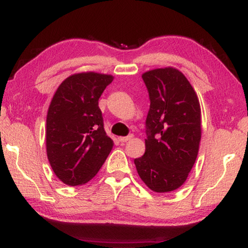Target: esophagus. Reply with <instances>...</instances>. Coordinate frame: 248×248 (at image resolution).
<instances>
[{"instance_id": "esophagus-1", "label": "esophagus", "mask_w": 248, "mask_h": 248, "mask_svg": "<svg viewBox=\"0 0 248 248\" xmlns=\"http://www.w3.org/2000/svg\"><path fill=\"white\" fill-rule=\"evenodd\" d=\"M132 138H133L132 134H129V136H127V137H119L118 140H119L120 142H127V141H129V140H131Z\"/></svg>"}]
</instances>
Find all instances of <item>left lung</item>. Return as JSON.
I'll return each instance as SVG.
<instances>
[{"label": "left lung", "instance_id": "8db88e82", "mask_svg": "<svg viewBox=\"0 0 248 248\" xmlns=\"http://www.w3.org/2000/svg\"><path fill=\"white\" fill-rule=\"evenodd\" d=\"M150 96L145 152L134 159L138 174L151 190L169 192L186 182L201 140L198 96L186 77L171 68L142 74Z\"/></svg>", "mask_w": 248, "mask_h": 248}]
</instances>
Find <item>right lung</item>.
<instances>
[{
    "instance_id": "1",
    "label": "right lung",
    "mask_w": 248,
    "mask_h": 248,
    "mask_svg": "<svg viewBox=\"0 0 248 248\" xmlns=\"http://www.w3.org/2000/svg\"><path fill=\"white\" fill-rule=\"evenodd\" d=\"M114 77L77 73L60 84L50 103L46 127L47 156L53 173L69 186L98 173L114 146L104 130L98 99Z\"/></svg>"
}]
</instances>
